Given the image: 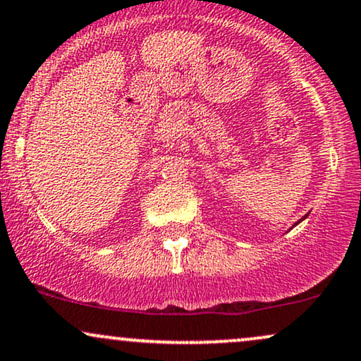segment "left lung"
I'll list each match as a JSON object with an SVG mask.
<instances>
[{"label": "left lung", "mask_w": 361, "mask_h": 361, "mask_svg": "<svg viewBox=\"0 0 361 361\" xmlns=\"http://www.w3.org/2000/svg\"><path fill=\"white\" fill-rule=\"evenodd\" d=\"M305 219H306V215H305V216H302V219H299V220H298V222L293 225V227H296V225H298V224H301V222H302V220H305ZM293 227H290V228H293Z\"/></svg>", "instance_id": "left-lung-1"}]
</instances>
